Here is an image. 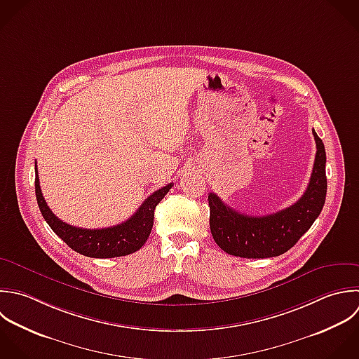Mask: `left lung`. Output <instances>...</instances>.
Instances as JSON below:
<instances>
[{"instance_id": "obj_1", "label": "left lung", "mask_w": 359, "mask_h": 359, "mask_svg": "<svg viewBox=\"0 0 359 359\" xmlns=\"http://www.w3.org/2000/svg\"><path fill=\"white\" fill-rule=\"evenodd\" d=\"M316 156L304 196L278 212L252 217L228 207L217 194H208L210 228L215 243L228 255L243 259H267L288 252L320 215L326 201V151L313 130Z\"/></svg>"}]
</instances>
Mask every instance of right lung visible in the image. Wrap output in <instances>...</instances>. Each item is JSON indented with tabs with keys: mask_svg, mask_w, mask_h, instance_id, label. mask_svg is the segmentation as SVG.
I'll list each match as a JSON object with an SVG mask.
<instances>
[{
	"mask_svg": "<svg viewBox=\"0 0 359 359\" xmlns=\"http://www.w3.org/2000/svg\"><path fill=\"white\" fill-rule=\"evenodd\" d=\"M34 191L37 205L44 221L53 229V232L61 238L76 253L95 257V259H111L131 255L140 250L149 238L154 225V211L166 193L172 189L173 183L152 193L137 210V212L127 221L103 229H83L71 226L58 219L48 208L39 183L37 168L34 165Z\"/></svg>",
	"mask_w": 359,
	"mask_h": 359,
	"instance_id": "obj_1",
	"label": "right lung"
}]
</instances>
